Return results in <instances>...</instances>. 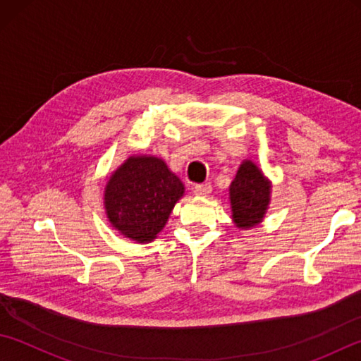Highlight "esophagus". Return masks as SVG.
Here are the masks:
<instances>
[{
	"label": "esophagus",
	"instance_id": "esophagus-1",
	"mask_svg": "<svg viewBox=\"0 0 361 361\" xmlns=\"http://www.w3.org/2000/svg\"><path fill=\"white\" fill-rule=\"evenodd\" d=\"M211 190H212V188L209 183H204V185H197L194 188V194L198 197H208L211 194Z\"/></svg>",
	"mask_w": 361,
	"mask_h": 361
}]
</instances>
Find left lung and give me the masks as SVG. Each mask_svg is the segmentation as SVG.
<instances>
[{
  "label": "left lung",
  "mask_w": 361,
  "mask_h": 361,
  "mask_svg": "<svg viewBox=\"0 0 361 361\" xmlns=\"http://www.w3.org/2000/svg\"><path fill=\"white\" fill-rule=\"evenodd\" d=\"M271 202V181L251 159H243L229 186L231 217L239 229L262 224Z\"/></svg>",
  "instance_id": "left-lung-1"
}]
</instances>
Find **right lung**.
Here are the masks:
<instances>
[{"label": "right lung", "mask_w": 361, "mask_h": 361, "mask_svg": "<svg viewBox=\"0 0 361 361\" xmlns=\"http://www.w3.org/2000/svg\"><path fill=\"white\" fill-rule=\"evenodd\" d=\"M183 195L185 185L163 158L132 155L106 180L104 208L121 235L136 243H150Z\"/></svg>", "instance_id": "obj_1"}]
</instances>
